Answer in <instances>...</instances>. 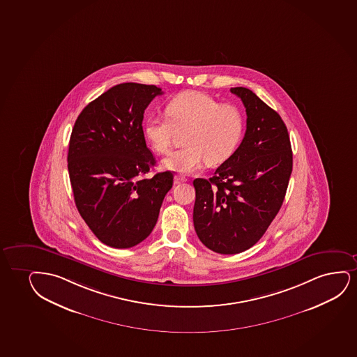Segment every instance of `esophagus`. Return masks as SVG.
I'll use <instances>...</instances> for the list:
<instances>
[{
    "label": "esophagus",
    "mask_w": 357,
    "mask_h": 357,
    "mask_svg": "<svg viewBox=\"0 0 357 357\" xmlns=\"http://www.w3.org/2000/svg\"><path fill=\"white\" fill-rule=\"evenodd\" d=\"M187 181V177L185 175H182V174H177L176 176H175V182L176 183H180V182H185Z\"/></svg>",
    "instance_id": "esophagus-1"
}]
</instances>
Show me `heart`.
<instances>
[{"label":"heart","mask_w":357,"mask_h":357,"mask_svg":"<svg viewBox=\"0 0 357 357\" xmlns=\"http://www.w3.org/2000/svg\"><path fill=\"white\" fill-rule=\"evenodd\" d=\"M167 118L151 116L144 132L158 153L169 152L177 131H185L183 149L174 151L162 165L178 172H192L206 160L210 165L226 162L243 140L245 117L234 104H221L211 95L190 91L172 98L165 107Z\"/></svg>","instance_id":"obj_1"}]
</instances>
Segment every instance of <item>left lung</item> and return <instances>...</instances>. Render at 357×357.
Listing matches in <instances>:
<instances>
[{"label":"left lung","mask_w":357,"mask_h":357,"mask_svg":"<svg viewBox=\"0 0 357 357\" xmlns=\"http://www.w3.org/2000/svg\"><path fill=\"white\" fill-rule=\"evenodd\" d=\"M246 109V131L234 154L208 180L195 178L193 222L213 252L235 255L262 238L284 203L292 172L289 131L252 91L230 88Z\"/></svg>","instance_id":"obj_1"}]
</instances>
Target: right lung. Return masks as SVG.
Listing matches in <instances>:
<instances>
[{"label":"right lung","mask_w":357,"mask_h":357,"mask_svg":"<svg viewBox=\"0 0 357 357\" xmlns=\"http://www.w3.org/2000/svg\"><path fill=\"white\" fill-rule=\"evenodd\" d=\"M155 86L122 83L86 105L70 137L68 169L77 210L107 246L129 248L153 230L172 172L144 175L155 165L142 121Z\"/></svg>","instance_id":"1"}]
</instances>
